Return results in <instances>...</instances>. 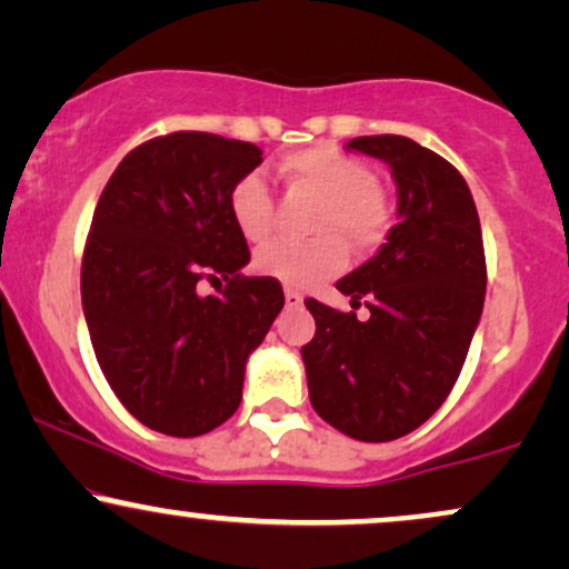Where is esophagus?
<instances>
[{
	"label": "esophagus",
	"instance_id": "34e87169",
	"mask_svg": "<svg viewBox=\"0 0 569 569\" xmlns=\"http://www.w3.org/2000/svg\"><path fill=\"white\" fill-rule=\"evenodd\" d=\"M305 302V297L299 291H293V289H286V305L289 307H299Z\"/></svg>",
	"mask_w": 569,
	"mask_h": 569
}]
</instances>
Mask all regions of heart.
Masks as SVG:
<instances>
[{
  "instance_id": "heart-1",
  "label": "heart",
  "mask_w": 569,
  "mask_h": 569,
  "mask_svg": "<svg viewBox=\"0 0 569 569\" xmlns=\"http://www.w3.org/2000/svg\"><path fill=\"white\" fill-rule=\"evenodd\" d=\"M278 173L291 189L321 200L316 232L307 243L272 240L257 253V270L283 286H312L348 262L340 233L356 251H371L390 230V208L375 168L337 147H310L283 154ZM230 217L248 243H264L272 232V192L262 173H246L230 189ZM331 231H339L331 236Z\"/></svg>"
}]
</instances>
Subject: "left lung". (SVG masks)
<instances>
[{
	"mask_svg": "<svg viewBox=\"0 0 569 569\" xmlns=\"http://www.w3.org/2000/svg\"><path fill=\"white\" fill-rule=\"evenodd\" d=\"M350 152L388 162L398 224L380 251L337 280L369 318L305 299L316 337L302 348L312 409L358 441H393L447 401L487 291L485 243L466 179L407 136H361Z\"/></svg>",
	"mask_w": 569,
	"mask_h": 569,
	"instance_id": "1",
	"label": "left lung"
}]
</instances>
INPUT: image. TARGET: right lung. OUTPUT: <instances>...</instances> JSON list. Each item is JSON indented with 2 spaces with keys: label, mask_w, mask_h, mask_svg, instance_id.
Returning a JSON list of instances; mask_svg holds the SVG:
<instances>
[{
  "label": "right lung",
  "mask_w": 569,
  "mask_h": 569,
  "mask_svg": "<svg viewBox=\"0 0 569 569\" xmlns=\"http://www.w3.org/2000/svg\"><path fill=\"white\" fill-rule=\"evenodd\" d=\"M262 162L257 143L200 130L160 136L122 158L98 200L82 257V310L98 367L136 420L192 439L230 420L248 356L283 310L251 253L230 189ZM202 277L227 279L202 298Z\"/></svg>",
  "instance_id": "1"
}]
</instances>
